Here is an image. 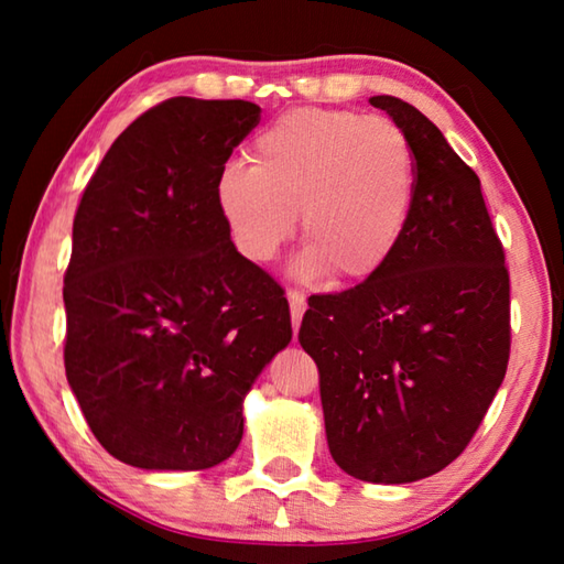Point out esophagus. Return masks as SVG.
<instances>
[{"instance_id": "1", "label": "esophagus", "mask_w": 564, "mask_h": 564, "mask_svg": "<svg viewBox=\"0 0 564 564\" xmlns=\"http://www.w3.org/2000/svg\"><path fill=\"white\" fill-rule=\"evenodd\" d=\"M285 299H289L291 303V318H293V330L299 333V326H301V318L305 313V295L301 291H289L285 293Z\"/></svg>"}]
</instances>
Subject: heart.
I'll return each instance as SVG.
<instances>
[{
	"instance_id": "heart-1",
	"label": "heart",
	"mask_w": 564,
	"mask_h": 564,
	"mask_svg": "<svg viewBox=\"0 0 564 564\" xmlns=\"http://www.w3.org/2000/svg\"><path fill=\"white\" fill-rule=\"evenodd\" d=\"M253 164H226L216 206L236 251L271 261L301 214L305 248L299 275L326 273L338 283L386 269L415 202V156L403 129L386 117L346 109H295L265 127Z\"/></svg>"
}]
</instances>
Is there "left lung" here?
Segmentation results:
<instances>
[{
	"label": "left lung",
	"mask_w": 564,
	"mask_h": 564,
	"mask_svg": "<svg viewBox=\"0 0 564 564\" xmlns=\"http://www.w3.org/2000/svg\"><path fill=\"white\" fill-rule=\"evenodd\" d=\"M413 147L415 202L393 259L356 289L311 295L333 460L356 480L441 473L473 441L510 358V275L480 178L408 101L370 97Z\"/></svg>",
	"instance_id": "8db88e82"
}]
</instances>
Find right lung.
<instances>
[{"instance_id": "add662e5", "label": "right lung", "mask_w": 564, "mask_h": 564, "mask_svg": "<svg viewBox=\"0 0 564 564\" xmlns=\"http://www.w3.org/2000/svg\"><path fill=\"white\" fill-rule=\"evenodd\" d=\"M261 119L176 97L129 123L84 188L64 275V366L91 433L141 470H206L243 437V398L291 343L283 289L243 259L216 178Z\"/></svg>"}]
</instances>
